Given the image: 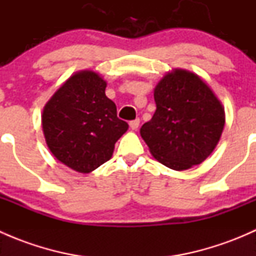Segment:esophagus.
<instances>
[{
    "label": "esophagus",
    "mask_w": 256,
    "mask_h": 256,
    "mask_svg": "<svg viewBox=\"0 0 256 256\" xmlns=\"http://www.w3.org/2000/svg\"><path fill=\"white\" fill-rule=\"evenodd\" d=\"M128 125H130L131 130H138V125H140V118H135V120L130 121V124H128Z\"/></svg>",
    "instance_id": "esophagus-1"
}]
</instances>
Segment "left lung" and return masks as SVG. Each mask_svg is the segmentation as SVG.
Segmentation results:
<instances>
[{"instance_id":"8db88e82","label":"left lung","mask_w":256,"mask_h":256,"mask_svg":"<svg viewBox=\"0 0 256 256\" xmlns=\"http://www.w3.org/2000/svg\"><path fill=\"white\" fill-rule=\"evenodd\" d=\"M156 112L140 128L152 156L174 171L200 164L220 140L226 112L200 76L174 69L154 90Z\"/></svg>"}]
</instances>
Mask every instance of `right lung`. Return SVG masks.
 <instances>
[{
	"mask_svg": "<svg viewBox=\"0 0 256 256\" xmlns=\"http://www.w3.org/2000/svg\"><path fill=\"white\" fill-rule=\"evenodd\" d=\"M106 82L94 70L69 76L43 108L42 128L49 151L66 167L89 174L109 161L128 125L105 95Z\"/></svg>",
	"mask_w": 256,
	"mask_h": 256,
	"instance_id": "obj_1",
	"label": "right lung"
}]
</instances>
